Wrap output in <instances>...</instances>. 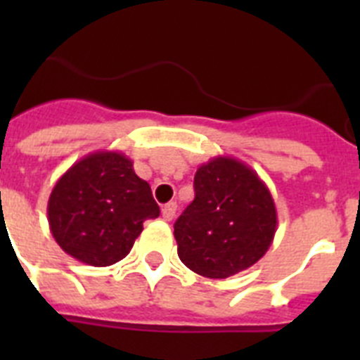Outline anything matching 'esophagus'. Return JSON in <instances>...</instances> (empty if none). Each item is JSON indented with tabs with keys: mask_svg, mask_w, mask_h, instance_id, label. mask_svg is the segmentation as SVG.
Returning a JSON list of instances; mask_svg holds the SVG:
<instances>
[{
	"mask_svg": "<svg viewBox=\"0 0 360 360\" xmlns=\"http://www.w3.org/2000/svg\"><path fill=\"white\" fill-rule=\"evenodd\" d=\"M174 214H176V203H165L164 207H162V218H164L165 221H171V219L174 218Z\"/></svg>",
	"mask_w": 360,
	"mask_h": 360,
	"instance_id": "34e87169",
	"label": "esophagus"
}]
</instances>
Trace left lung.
<instances>
[{
    "instance_id": "8db88e82",
    "label": "left lung",
    "mask_w": 360,
    "mask_h": 360,
    "mask_svg": "<svg viewBox=\"0 0 360 360\" xmlns=\"http://www.w3.org/2000/svg\"><path fill=\"white\" fill-rule=\"evenodd\" d=\"M278 229L269 187L238 158L216 157L195 174V200L174 224L178 257L196 274L225 279L265 256Z\"/></svg>"
}]
</instances>
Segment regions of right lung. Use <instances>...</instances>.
<instances>
[{
	"instance_id": "1",
	"label": "right lung",
	"mask_w": 360,
	"mask_h": 360,
	"mask_svg": "<svg viewBox=\"0 0 360 360\" xmlns=\"http://www.w3.org/2000/svg\"><path fill=\"white\" fill-rule=\"evenodd\" d=\"M158 214L149 184L119 151H95L75 162L49 198L53 240L91 266L113 265L128 256L146 219Z\"/></svg>"
}]
</instances>
